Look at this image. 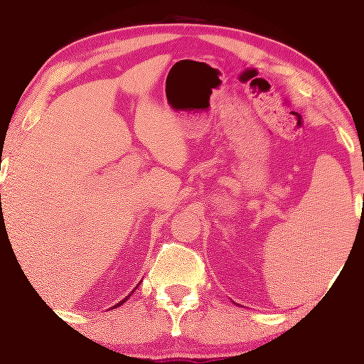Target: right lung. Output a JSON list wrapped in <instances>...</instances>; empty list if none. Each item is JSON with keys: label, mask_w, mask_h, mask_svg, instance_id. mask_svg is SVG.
Returning a JSON list of instances; mask_svg holds the SVG:
<instances>
[{"label": "right lung", "mask_w": 364, "mask_h": 364, "mask_svg": "<svg viewBox=\"0 0 364 364\" xmlns=\"http://www.w3.org/2000/svg\"><path fill=\"white\" fill-rule=\"evenodd\" d=\"M132 292H134V291H132ZM129 296H130V294H129ZM129 296H127V297H125V299H124V301H120V303H119V304H117V306H120V304H124V303H125V301H127V299H129ZM113 308H115V306H113Z\"/></svg>", "instance_id": "right-lung-1"}]
</instances>
